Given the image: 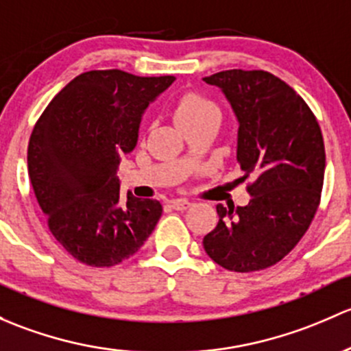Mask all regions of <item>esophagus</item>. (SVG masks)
I'll return each instance as SVG.
<instances>
[{
	"instance_id": "1",
	"label": "esophagus",
	"mask_w": 351,
	"mask_h": 351,
	"mask_svg": "<svg viewBox=\"0 0 351 351\" xmlns=\"http://www.w3.org/2000/svg\"><path fill=\"white\" fill-rule=\"evenodd\" d=\"M191 206V202L187 199H174L171 201V208L172 209H177V211H184V209H187Z\"/></svg>"
}]
</instances>
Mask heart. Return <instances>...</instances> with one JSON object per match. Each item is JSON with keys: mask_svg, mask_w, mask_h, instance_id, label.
Wrapping results in <instances>:
<instances>
[{"mask_svg": "<svg viewBox=\"0 0 351 351\" xmlns=\"http://www.w3.org/2000/svg\"><path fill=\"white\" fill-rule=\"evenodd\" d=\"M219 117L218 108L215 106V103H211L209 99L202 97L196 93H187L177 101L174 108V118L176 123L179 126L187 125V123L199 121L202 118L208 117Z\"/></svg>", "mask_w": 351, "mask_h": 351, "instance_id": "heart-1", "label": "heart"}]
</instances>
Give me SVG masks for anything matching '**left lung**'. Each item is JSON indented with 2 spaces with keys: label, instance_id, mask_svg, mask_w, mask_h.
I'll list each match as a JSON object with an SVG mask.
<instances>
[{
  "label": "left lung",
  "instance_id": "left-lung-1",
  "mask_svg": "<svg viewBox=\"0 0 351 351\" xmlns=\"http://www.w3.org/2000/svg\"><path fill=\"white\" fill-rule=\"evenodd\" d=\"M223 91L238 120L237 160L252 177L247 206H216L219 221L202 240L231 272L269 269L308 231L324 180V142L306 101L265 71L231 69L204 77Z\"/></svg>",
  "mask_w": 351,
  "mask_h": 351
}]
</instances>
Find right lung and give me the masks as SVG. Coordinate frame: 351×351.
I'll use <instances>...</instances> for the list:
<instances>
[{
  "label": "right lung",
  "mask_w": 351,
  "mask_h": 351,
  "mask_svg": "<svg viewBox=\"0 0 351 351\" xmlns=\"http://www.w3.org/2000/svg\"><path fill=\"white\" fill-rule=\"evenodd\" d=\"M174 75L140 77L118 69L89 71L59 93L28 143V174L47 225L79 262L113 267L138 252L162 216L157 199L126 194L117 171L138 142L152 101Z\"/></svg>",
  "instance_id": "add662e5"
}]
</instances>
